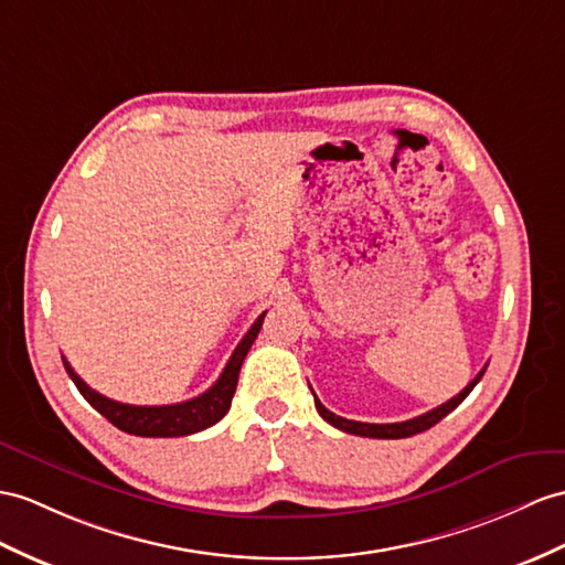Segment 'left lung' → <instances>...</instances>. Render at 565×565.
I'll return each mask as SVG.
<instances>
[{
    "mask_svg": "<svg viewBox=\"0 0 565 565\" xmlns=\"http://www.w3.org/2000/svg\"><path fill=\"white\" fill-rule=\"evenodd\" d=\"M484 371H487V366L481 369L479 374H477L470 383H467V386H465L456 397H450L448 403L438 405V407H434L431 412H426V415H419V417L407 419V422H395V424H366V422H354V419H345V417L333 415V412L326 409V407L321 405V401H319V397H316V395H313V403H316V409H319V415H321L328 424H333L335 429L345 431V434L366 436V438H407V436H415V434H422V431H426V429H431L434 424H438L446 415H450V412L456 409V407L465 401L467 395H470V391L477 386L479 379L484 376ZM311 393H313V391H311Z\"/></svg>",
    "mask_w": 565,
    "mask_h": 565,
    "instance_id": "left-lung-1",
    "label": "left lung"
}]
</instances>
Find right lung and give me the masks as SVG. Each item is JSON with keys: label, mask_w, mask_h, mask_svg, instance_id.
Here are the masks:
<instances>
[{"label": "right lung", "mask_w": 565, "mask_h": 565, "mask_svg": "<svg viewBox=\"0 0 565 565\" xmlns=\"http://www.w3.org/2000/svg\"><path fill=\"white\" fill-rule=\"evenodd\" d=\"M264 316L266 311L258 316L249 330H246V335L242 338L235 352H232L227 366L223 369V374H220V379L213 383V386L205 393H201L199 397H191L186 403L146 407V405H124L117 401H109V397L93 391L88 383L72 369V364L64 360V356L62 362H64L66 374L76 383L78 393L84 395L107 422H113L117 429L134 436H150V438L189 436V434L209 429V426H213L215 422H220L227 415V409L232 405V395L237 391L242 362L246 352H249L254 345L260 323H264Z\"/></svg>", "instance_id": "add662e5"}]
</instances>
